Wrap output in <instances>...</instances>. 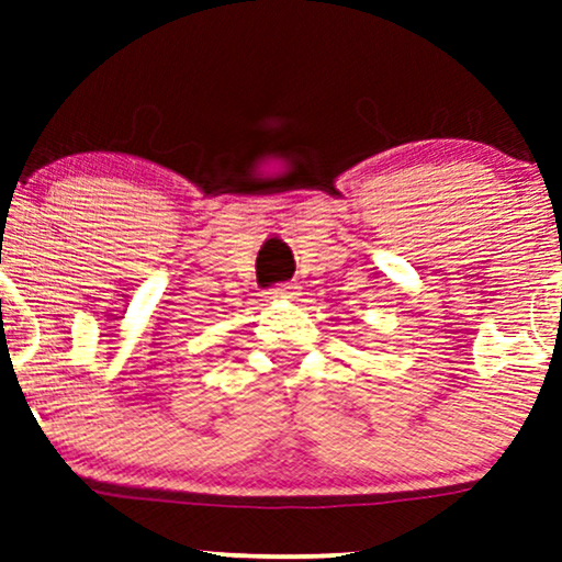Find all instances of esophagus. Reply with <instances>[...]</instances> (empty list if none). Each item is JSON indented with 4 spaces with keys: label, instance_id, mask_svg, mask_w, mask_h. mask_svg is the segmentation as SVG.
<instances>
[{
    "label": "esophagus",
    "instance_id": "esophagus-1",
    "mask_svg": "<svg viewBox=\"0 0 562 562\" xmlns=\"http://www.w3.org/2000/svg\"><path fill=\"white\" fill-rule=\"evenodd\" d=\"M272 299H282V301H290V299H295V295H299V285H295V282H288V285H280V288H274L272 293Z\"/></svg>",
    "mask_w": 562,
    "mask_h": 562
}]
</instances>
